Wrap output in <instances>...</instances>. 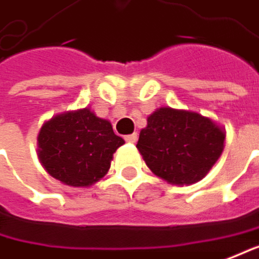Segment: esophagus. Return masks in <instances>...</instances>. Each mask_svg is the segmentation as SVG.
Returning <instances> with one entry per match:
<instances>
[{"label": "esophagus", "mask_w": 259, "mask_h": 259, "mask_svg": "<svg viewBox=\"0 0 259 259\" xmlns=\"http://www.w3.org/2000/svg\"><path fill=\"white\" fill-rule=\"evenodd\" d=\"M139 139V136H137V133H134V134H130V136H125V141H128V143H136Z\"/></svg>", "instance_id": "obj_1"}]
</instances>
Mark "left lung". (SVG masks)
<instances>
[{
	"label": "left lung",
	"mask_w": 259,
	"mask_h": 259,
	"mask_svg": "<svg viewBox=\"0 0 259 259\" xmlns=\"http://www.w3.org/2000/svg\"><path fill=\"white\" fill-rule=\"evenodd\" d=\"M226 133L196 112L160 107L140 131L137 149L155 176L189 186L209 172L224 149Z\"/></svg>",
	"instance_id": "obj_1"
}]
</instances>
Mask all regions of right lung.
Here are the masks:
<instances>
[{
    "instance_id": "add662e5",
    "label": "right lung",
    "mask_w": 259,
    "mask_h": 259,
    "mask_svg": "<svg viewBox=\"0 0 259 259\" xmlns=\"http://www.w3.org/2000/svg\"><path fill=\"white\" fill-rule=\"evenodd\" d=\"M123 143L109 120L85 107L47 120L38 134V157L53 178L72 187H90L107 174Z\"/></svg>"
}]
</instances>
